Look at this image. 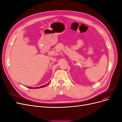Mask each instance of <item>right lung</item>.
I'll list each match as a JSON object with an SVG mask.
<instances>
[{
    "instance_id": "add662e5",
    "label": "right lung",
    "mask_w": 122,
    "mask_h": 122,
    "mask_svg": "<svg viewBox=\"0 0 122 122\" xmlns=\"http://www.w3.org/2000/svg\"><path fill=\"white\" fill-rule=\"evenodd\" d=\"M48 84H45V85H44V86H39V87H35L34 88H41V87H45V86H47V85ZM28 88H31L32 87H27ZM33 88H34V87H33Z\"/></svg>"
}]
</instances>
